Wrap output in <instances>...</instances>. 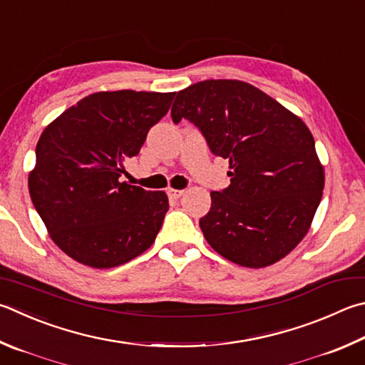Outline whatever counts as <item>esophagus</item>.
Listing matches in <instances>:
<instances>
[{"mask_svg": "<svg viewBox=\"0 0 365 365\" xmlns=\"http://www.w3.org/2000/svg\"><path fill=\"white\" fill-rule=\"evenodd\" d=\"M183 193H185L183 190H175V188H169V190H168V195H169L170 197H174V200H178V197H180Z\"/></svg>", "mask_w": 365, "mask_h": 365, "instance_id": "obj_1", "label": "esophagus"}]
</instances>
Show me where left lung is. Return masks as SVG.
Wrapping results in <instances>:
<instances>
[{
    "mask_svg": "<svg viewBox=\"0 0 365 365\" xmlns=\"http://www.w3.org/2000/svg\"><path fill=\"white\" fill-rule=\"evenodd\" d=\"M170 116L188 119L215 156L230 161V187L212 191L200 220L227 260L269 267L308 233L321 202L324 168L300 118L237 79H205L177 92Z\"/></svg>",
    "mask_w": 365,
    "mask_h": 365,
    "instance_id": "obj_1",
    "label": "left lung"
}]
</instances>
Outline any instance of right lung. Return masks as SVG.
I'll use <instances>...</instances> for the list:
<instances>
[{"instance_id": "add662e5", "label": "right lung", "mask_w": 365, "mask_h": 365, "mask_svg": "<svg viewBox=\"0 0 365 365\" xmlns=\"http://www.w3.org/2000/svg\"><path fill=\"white\" fill-rule=\"evenodd\" d=\"M175 92H96L56 118L36 145L31 202L51 240L73 260L113 268L143 254L169 200L119 178Z\"/></svg>"}]
</instances>
